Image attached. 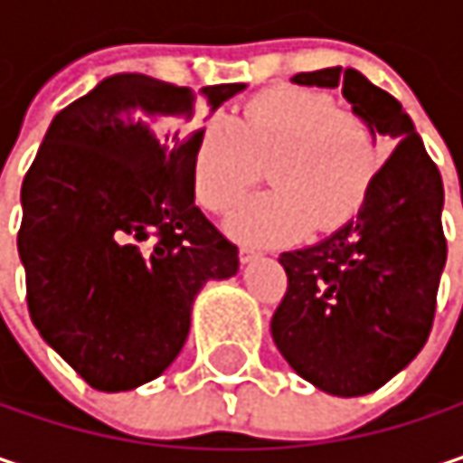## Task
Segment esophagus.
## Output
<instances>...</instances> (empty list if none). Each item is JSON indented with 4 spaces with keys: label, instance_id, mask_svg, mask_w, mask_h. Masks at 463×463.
Listing matches in <instances>:
<instances>
[{
    "label": "esophagus",
    "instance_id": "esophagus-1",
    "mask_svg": "<svg viewBox=\"0 0 463 463\" xmlns=\"http://www.w3.org/2000/svg\"><path fill=\"white\" fill-rule=\"evenodd\" d=\"M241 262H254L257 257H262V251L260 249H254V246H241Z\"/></svg>",
    "mask_w": 463,
    "mask_h": 463
}]
</instances>
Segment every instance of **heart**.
<instances>
[{"label":"heart","instance_id":"1","mask_svg":"<svg viewBox=\"0 0 463 463\" xmlns=\"http://www.w3.org/2000/svg\"><path fill=\"white\" fill-rule=\"evenodd\" d=\"M275 188L238 203L228 231L249 243H278L305 231H331L353 217L371 188L382 150L371 127L339 110L326 92L278 87L251 98L238 118H209L190 156L201 206L222 212L262 177Z\"/></svg>","mask_w":463,"mask_h":463}]
</instances>
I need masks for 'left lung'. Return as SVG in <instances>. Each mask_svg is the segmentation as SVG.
Returning a JSON list of instances; mask_svg holds the SVG:
<instances>
[{"mask_svg": "<svg viewBox=\"0 0 463 463\" xmlns=\"http://www.w3.org/2000/svg\"><path fill=\"white\" fill-rule=\"evenodd\" d=\"M291 81L342 87L373 137L395 143L357 217L278 260L288 288L270 323L275 347L317 390L357 398L400 373L432 331L448 257L442 177L411 116L360 71L336 65Z\"/></svg>", "mask_w": 463, "mask_h": 463, "instance_id": "1", "label": "left lung"}]
</instances>
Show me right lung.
Returning <instances> with one entry per match:
<instances>
[{"mask_svg": "<svg viewBox=\"0 0 463 463\" xmlns=\"http://www.w3.org/2000/svg\"><path fill=\"white\" fill-rule=\"evenodd\" d=\"M246 90L214 84L212 110ZM195 95L116 73L63 108L23 180L18 254L42 339L100 392H127L180 355L195 294L238 273V246L195 206L190 156L166 118Z\"/></svg>", "mask_w": 463, "mask_h": 463, "instance_id": "add662e5", "label": "right lung"}]
</instances>
